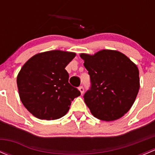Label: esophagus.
I'll use <instances>...</instances> for the list:
<instances>
[{
	"mask_svg": "<svg viewBox=\"0 0 155 155\" xmlns=\"http://www.w3.org/2000/svg\"><path fill=\"white\" fill-rule=\"evenodd\" d=\"M79 91L81 92V94H82L84 93V87H82V86L79 87Z\"/></svg>",
	"mask_w": 155,
	"mask_h": 155,
	"instance_id": "34e87169",
	"label": "esophagus"
}]
</instances>
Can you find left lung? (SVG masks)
Instances as JSON below:
<instances>
[{"mask_svg": "<svg viewBox=\"0 0 155 155\" xmlns=\"http://www.w3.org/2000/svg\"><path fill=\"white\" fill-rule=\"evenodd\" d=\"M90 75L91 87L84 101L95 118L118 119L134 104L140 89L137 65L116 50L103 49L94 54H80Z\"/></svg>", "mask_w": 155, "mask_h": 155, "instance_id": "8db88e82", "label": "left lung"}]
</instances>
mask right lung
Segmentation results:
<instances>
[{
    "mask_svg": "<svg viewBox=\"0 0 155 155\" xmlns=\"http://www.w3.org/2000/svg\"><path fill=\"white\" fill-rule=\"evenodd\" d=\"M75 56V52L61 50L44 51L31 57L20 70L16 80L20 100L36 118H61L81 94L70 85L65 70Z\"/></svg>",
    "mask_w": 155,
    "mask_h": 155,
    "instance_id": "right-lung-1",
    "label": "right lung"
}]
</instances>
